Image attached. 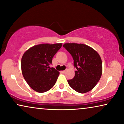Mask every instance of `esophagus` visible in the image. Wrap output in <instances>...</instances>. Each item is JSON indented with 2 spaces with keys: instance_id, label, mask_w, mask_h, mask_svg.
Here are the masks:
<instances>
[{
  "instance_id": "obj_1",
  "label": "esophagus",
  "mask_w": 124,
  "mask_h": 124,
  "mask_svg": "<svg viewBox=\"0 0 124 124\" xmlns=\"http://www.w3.org/2000/svg\"><path fill=\"white\" fill-rule=\"evenodd\" d=\"M62 73H65L66 72V70H62V72H61Z\"/></svg>"
}]
</instances>
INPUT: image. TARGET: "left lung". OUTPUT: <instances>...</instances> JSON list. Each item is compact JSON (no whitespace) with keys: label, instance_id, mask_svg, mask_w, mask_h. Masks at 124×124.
Here are the masks:
<instances>
[{"label":"left lung","instance_id":"1","mask_svg":"<svg viewBox=\"0 0 124 124\" xmlns=\"http://www.w3.org/2000/svg\"><path fill=\"white\" fill-rule=\"evenodd\" d=\"M63 47L73 59L75 76L68 80L76 91L85 93L91 90L99 82L102 74V62L97 52L84 44L65 43Z\"/></svg>","mask_w":124,"mask_h":124}]
</instances>
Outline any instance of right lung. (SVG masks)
Segmentation results:
<instances>
[{
	"mask_svg": "<svg viewBox=\"0 0 124 124\" xmlns=\"http://www.w3.org/2000/svg\"><path fill=\"white\" fill-rule=\"evenodd\" d=\"M62 46V43L41 44L31 47L23 54L21 59L22 73L34 91L44 93L55 85L59 72L49 66Z\"/></svg>",
	"mask_w": 124,
	"mask_h": 124,
	"instance_id": "add662e5",
	"label": "right lung"
}]
</instances>
